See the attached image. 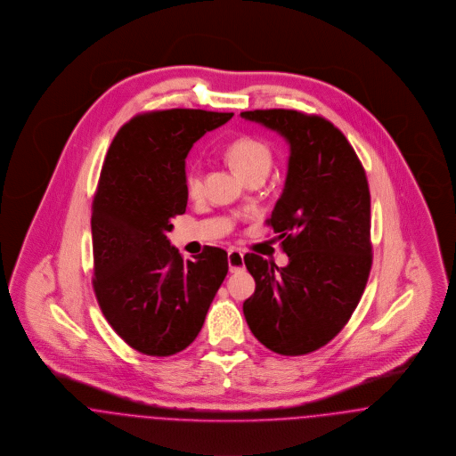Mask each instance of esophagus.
Instances as JSON below:
<instances>
[{"instance_id":"esophagus-1","label":"esophagus","mask_w":456,"mask_h":456,"mask_svg":"<svg viewBox=\"0 0 456 456\" xmlns=\"http://www.w3.org/2000/svg\"><path fill=\"white\" fill-rule=\"evenodd\" d=\"M228 265H230V271L232 273H237L240 269H243V254L237 250V248H232L228 252Z\"/></svg>"}]
</instances>
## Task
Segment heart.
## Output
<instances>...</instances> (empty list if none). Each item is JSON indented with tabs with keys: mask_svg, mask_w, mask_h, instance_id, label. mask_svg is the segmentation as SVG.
I'll return each instance as SVG.
<instances>
[{
	"mask_svg": "<svg viewBox=\"0 0 456 456\" xmlns=\"http://www.w3.org/2000/svg\"><path fill=\"white\" fill-rule=\"evenodd\" d=\"M226 156L230 163L239 171L241 178H247L254 173H264L271 168L273 152L271 147L257 137H239L226 147ZM185 191L189 197L197 199L204 191V175L199 165H192L185 173Z\"/></svg>",
	"mask_w": 456,
	"mask_h": 456,
	"instance_id": "1",
	"label": "heart"
}]
</instances>
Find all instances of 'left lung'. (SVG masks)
Masks as SVG:
<instances>
[{
  "label": "left lung",
  "mask_w": 456,
  "mask_h": 456,
  "mask_svg": "<svg viewBox=\"0 0 456 456\" xmlns=\"http://www.w3.org/2000/svg\"><path fill=\"white\" fill-rule=\"evenodd\" d=\"M245 120L289 144L287 180L265 221L287 252L278 267L257 254L243 261L256 291L243 302L254 336L280 355L330 343L359 305L370 265V193L354 147L331 121L295 110H254Z\"/></svg>",
  "instance_id": "left-lung-1"
}]
</instances>
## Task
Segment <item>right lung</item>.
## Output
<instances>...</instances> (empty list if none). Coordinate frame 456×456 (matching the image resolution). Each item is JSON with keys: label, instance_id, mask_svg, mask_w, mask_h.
<instances>
[{"label": "right lung", "instance_id": "right-lung-1", "mask_svg": "<svg viewBox=\"0 0 456 456\" xmlns=\"http://www.w3.org/2000/svg\"><path fill=\"white\" fill-rule=\"evenodd\" d=\"M233 113L165 110L125 123L110 145L93 202L94 293L110 326L134 350L169 357L199 335L228 273L206 247L183 261L167 233L187 209L185 158Z\"/></svg>", "mask_w": 456, "mask_h": 456}]
</instances>
